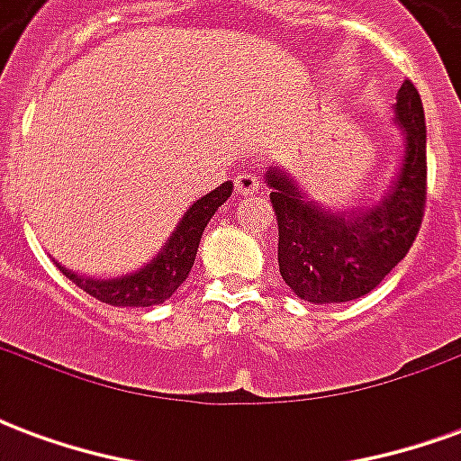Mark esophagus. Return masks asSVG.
I'll return each mask as SVG.
<instances>
[{"label":"esophagus","mask_w":461,"mask_h":461,"mask_svg":"<svg viewBox=\"0 0 461 461\" xmlns=\"http://www.w3.org/2000/svg\"><path fill=\"white\" fill-rule=\"evenodd\" d=\"M234 187H237V194L241 197H251L254 192L259 190V177L254 175V172H240L237 175V180H234Z\"/></svg>","instance_id":"esophagus-1"}]
</instances>
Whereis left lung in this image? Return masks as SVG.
<instances>
[{
  "instance_id": "1",
  "label": "left lung",
  "mask_w": 461,
  "mask_h": 461,
  "mask_svg": "<svg viewBox=\"0 0 461 461\" xmlns=\"http://www.w3.org/2000/svg\"><path fill=\"white\" fill-rule=\"evenodd\" d=\"M393 122L402 131L395 172L380 197L353 210L311 200L286 165H271L264 182L279 221V271L309 303H346L375 289L415 241L425 210L427 128L417 88L400 86Z\"/></svg>"
}]
</instances>
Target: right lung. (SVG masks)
<instances>
[{
	"mask_svg": "<svg viewBox=\"0 0 461 461\" xmlns=\"http://www.w3.org/2000/svg\"><path fill=\"white\" fill-rule=\"evenodd\" d=\"M231 190H234V185L224 182L207 194H202L200 200L192 202L180 221L175 224V230L170 231V237L158 249V254L131 274L95 279V276H84L78 271L66 269L59 261H56V267L59 271H64L66 279L74 281L78 289H84L88 296L104 301L108 306H132V309L158 306L162 301L170 299L172 294L185 284L187 274L192 271V264H194V257H197V249H200L202 231L210 224L214 212L230 200Z\"/></svg>",
	"mask_w": 461,
	"mask_h": 461,
	"instance_id": "obj_1",
	"label": "right lung"
}]
</instances>
